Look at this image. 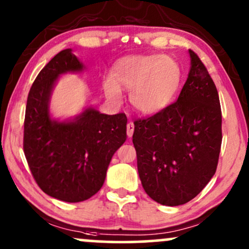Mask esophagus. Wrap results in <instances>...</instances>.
Here are the masks:
<instances>
[{"label":"esophagus","instance_id":"34e87169","mask_svg":"<svg viewBox=\"0 0 249 249\" xmlns=\"http://www.w3.org/2000/svg\"><path fill=\"white\" fill-rule=\"evenodd\" d=\"M133 131H134V125H133V123H132V122L127 123V125H126V133H127L128 138H131V137H132Z\"/></svg>","mask_w":249,"mask_h":249}]
</instances>
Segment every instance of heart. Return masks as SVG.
Masks as SVG:
<instances>
[{"label":"heart","mask_w":249,"mask_h":249,"mask_svg":"<svg viewBox=\"0 0 249 249\" xmlns=\"http://www.w3.org/2000/svg\"><path fill=\"white\" fill-rule=\"evenodd\" d=\"M107 76L104 90L110 101L123 99L121 84L130 90V101L139 112L154 115L166 108L178 93L182 70L178 61L164 55H136L119 59Z\"/></svg>","instance_id":"1"}]
</instances>
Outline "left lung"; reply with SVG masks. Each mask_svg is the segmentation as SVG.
Wrapping results in <instances>:
<instances>
[{"mask_svg":"<svg viewBox=\"0 0 249 249\" xmlns=\"http://www.w3.org/2000/svg\"><path fill=\"white\" fill-rule=\"evenodd\" d=\"M177 102L134 122L132 142L145 192L165 206L196 198L210 182L221 148V107L210 73L192 50Z\"/></svg>","mask_w":249,"mask_h":249,"instance_id":"left-lung-1","label":"left lung"}]
</instances>
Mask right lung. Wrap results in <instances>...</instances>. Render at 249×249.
Listing matches in <instances>:
<instances>
[{"label": "right lung", "instance_id": "add662e5", "mask_svg": "<svg viewBox=\"0 0 249 249\" xmlns=\"http://www.w3.org/2000/svg\"><path fill=\"white\" fill-rule=\"evenodd\" d=\"M83 70L72 50H62L36 77L25 107L23 150L34 179L43 192L67 202L84 201L101 190L111 158L126 141L124 113L87 107L70 121L51 118L58 77Z\"/></svg>", "mask_w": 249, "mask_h": 249}]
</instances>
